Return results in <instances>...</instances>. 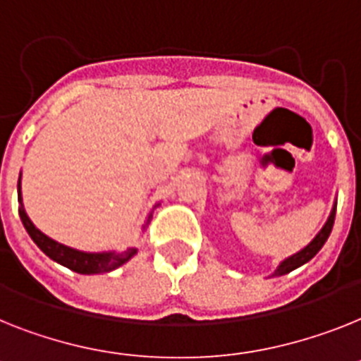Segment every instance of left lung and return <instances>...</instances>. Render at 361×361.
Returning a JSON list of instances; mask_svg holds the SVG:
<instances>
[{
	"mask_svg": "<svg viewBox=\"0 0 361 361\" xmlns=\"http://www.w3.org/2000/svg\"><path fill=\"white\" fill-rule=\"evenodd\" d=\"M334 218H336V202H334V207H332V211H330L329 220L325 222V226L321 227V231L317 233L316 237L312 238L310 244H307V246L302 247L301 251L293 253V255L288 257V259H284L283 262L277 266V269H275L271 277H279V275L290 274V271H293V269L299 268V266L307 264L310 259H314V257L317 255V251H319L321 247H323V244L326 242V238H329L330 231H332V226H334Z\"/></svg>",
	"mask_w": 361,
	"mask_h": 361,
	"instance_id": "8db88e82",
	"label": "left lung"
}]
</instances>
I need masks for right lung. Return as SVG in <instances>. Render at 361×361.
Masks as SVG:
<instances>
[{"mask_svg":"<svg viewBox=\"0 0 361 361\" xmlns=\"http://www.w3.org/2000/svg\"><path fill=\"white\" fill-rule=\"evenodd\" d=\"M18 202H20V218L23 222V227L29 233V237L32 238L36 246L44 251L45 255L53 259L54 262L66 266V268L77 271V274L82 275H95V274H108V271H114L119 266H123L124 262H128L132 257L137 253V247H126L124 251L117 253V251H101V253H90V251H80L75 250V247H69L66 244H60V242L53 240L47 235L38 229L35 224L31 222V218L27 216L25 207H23V200H21V174L20 180H18ZM159 205V204H157ZM154 205V207H157ZM152 220V211L148 213L147 222L143 226V231L147 229V226Z\"/></svg>","mask_w":361,"mask_h":361,"instance_id":"right-lung-1","label":"right lung"}]
</instances>
